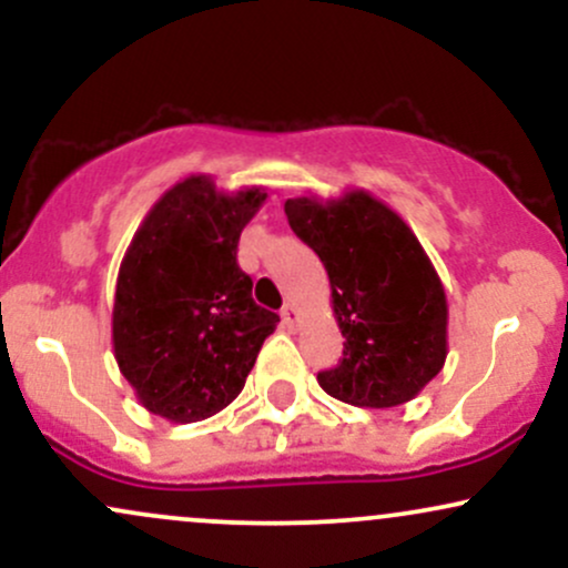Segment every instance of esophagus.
I'll list each match as a JSON object with an SVG mask.
<instances>
[{
    "instance_id": "esophagus-1",
    "label": "esophagus",
    "mask_w": 568,
    "mask_h": 568,
    "mask_svg": "<svg viewBox=\"0 0 568 568\" xmlns=\"http://www.w3.org/2000/svg\"><path fill=\"white\" fill-rule=\"evenodd\" d=\"M280 315H283V323L288 325V328H293V325L298 323V310H296V306H293V304H285Z\"/></svg>"
}]
</instances>
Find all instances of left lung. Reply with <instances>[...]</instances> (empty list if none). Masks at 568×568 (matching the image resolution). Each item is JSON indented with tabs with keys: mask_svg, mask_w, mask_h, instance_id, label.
Here are the masks:
<instances>
[{
	"mask_svg": "<svg viewBox=\"0 0 568 568\" xmlns=\"http://www.w3.org/2000/svg\"><path fill=\"white\" fill-rule=\"evenodd\" d=\"M296 237L331 280L342 357L317 382L336 400L393 408L410 400L446 363V291L425 247L393 207L352 189L338 200H285Z\"/></svg>",
	"mask_w": 568,
	"mask_h": 568,
	"instance_id": "1",
	"label": "left lung"
}]
</instances>
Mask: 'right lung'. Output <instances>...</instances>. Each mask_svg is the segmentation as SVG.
<instances>
[{"instance_id": "obj_1", "label": "right lung", "mask_w": 568, "mask_h": 568, "mask_svg": "<svg viewBox=\"0 0 568 568\" xmlns=\"http://www.w3.org/2000/svg\"><path fill=\"white\" fill-rule=\"evenodd\" d=\"M266 200L219 192L211 175L168 189L135 232L116 277L112 338L141 406L189 425L226 408L280 317L253 302L240 232Z\"/></svg>"}]
</instances>
